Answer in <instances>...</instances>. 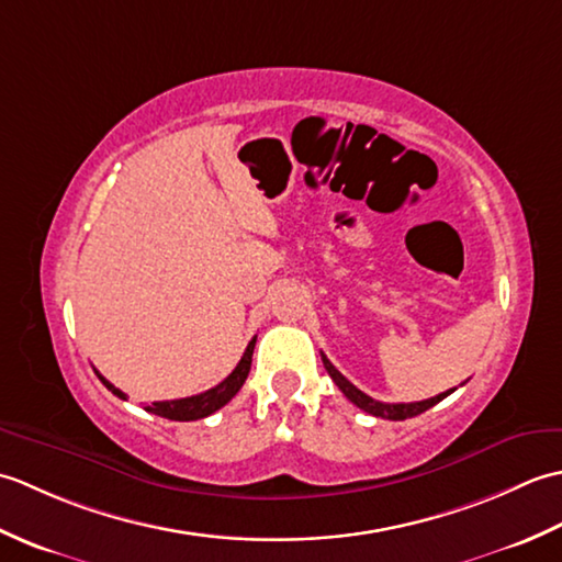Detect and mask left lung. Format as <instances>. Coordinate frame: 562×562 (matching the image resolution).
I'll list each match as a JSON object with an SVG mask.
<instances>
[{"label": "left lung", "mask_w": 562, "mask_h": 562, "mask_svg": "<svg viewBox=\"0 0 562 562\" xmlns=\"http://www.w3.org/2000/svg\"><path fill=\"white\" fill-rule=\"evenodd\" d=\"M321 360H324L326 372L330 374L333 381H336V386L345 393V396H348V401H352L360 411L374 415V417H384V420H408V417L420 415V413L432 408V405H437L439 401H445L449 393L453 391V389H449L445 393H439V396H435V398L417 401V403H381V401H374L372 396H367V393H362L355 384H350V381L345 379L338 372V369L328 362V357L324 352H321Z\"/></svg>", "instance_id": "left-lung-1"}]
</instances>
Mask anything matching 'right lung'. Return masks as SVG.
Segmentation results:
<instances>
[{
	"instance_id": "add662e5",
	"label": "right lung",
	"mask_w": 562,
	"mask_h": 562,
	"mask_svg": "<svg viewBox=\"0 0 562 562\" xmlns=\"http://www.w3.org/2000/svg\"><path fill=\"white\" fill-rule=\"evenodd\" d=\"M254 348H256V338L248 342V348H246L244 357H241V360H238L234 372H232L229 376H226V379L222 381V384H217V386L205 391V393H198V396L176 398V401H157V403L147 405L145 411H149V413H154V415H161V417H166V420H178V423L200 420V417H207V415H212L214 411H220L222 405L229 403V401L236 396V393H238V389L244 386V381H246V376H248V372H250V357H254ZM97 376L103 381L105 389L115 393L117 398H123V401L127 398L125 393H123L121 389H115L109 379L101 376L99 372H97Z\"/></svg>"
}]
</instances>
